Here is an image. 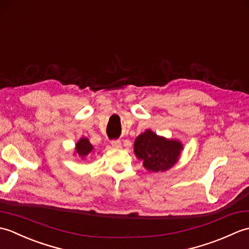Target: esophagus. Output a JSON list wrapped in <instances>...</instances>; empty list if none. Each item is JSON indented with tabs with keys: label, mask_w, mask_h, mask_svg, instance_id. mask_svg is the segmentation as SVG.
Listing matches in <instances>:
<instances>
[{
	"label": "esophagus",
	"mask_w": 249,
	"mask_h": 249,
	"mask_svg": "<svg viewBox=\"0 0 249 249\" xmlns=\"http://www.w3.org/2000/svg\"><path fill=\"white\" fill-rule=\"evenodd\" d=\"M122 145L121 140H112L111 141V146L114 147V149H120Z\"/></svg>",
	"instance_id": "esophagus-1"
}]
</instances>
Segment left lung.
<instances>
[{
  "mask_svg": "<svg viewBox=\"0 0 249 249\" xmlns=\"http://www.w3.org/2000/svg\"><path fill=\"white\" fill-rule=\"evenodd\" d=\"M135 154L143 160V166L149 171H166L177 162L183 146L177 140H167L157 136L152 130H145L137 137Z\"/></svg>",
  "mask_w": 249,
  "mask_h": 249,
  "instance_id": "8db88e82",
  "label": "left lung"
}]
</instances>
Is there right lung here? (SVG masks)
I'll use <instances>...</instances> for the list:
<instances>
[{
  "label": "right lung",
  "instance_id": "add662e5",
  "mask_svg": "<svg viewBox=\"0 0 249 249\" xmlns=\"http://www.w3.org/2000/svg\"><path fill=\"white\" fill-rule=\"evenodd\" d=\"M93 146L87 138H81L76 144V152L80 157H86L92 152Z\"/></svg>",
  "mask_w": 249,
  "mask_h": 249
}]
</instances>
